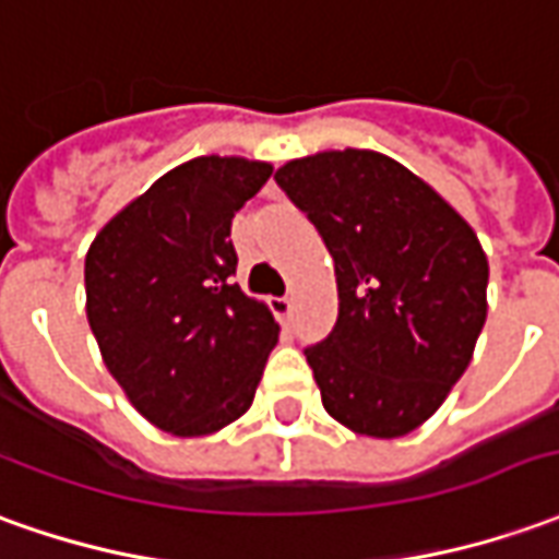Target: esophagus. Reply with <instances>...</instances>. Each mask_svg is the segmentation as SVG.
Segmentation results:
<instances>
[{"mask_svg": "<svg viewBox=\"0 0 559 559\" xmlns=\"http://www.w3.org/2000/svg\"><path fill=\"white\" fill-rule=\"evenodd\" d=\"M271 310L280 319H288L292 317V298H288V295H283V298H271Z\"/></svg>", "mask_w": 559, "mask_h": 559, "instance_id": "34e87169", "label": "esophagus"}]
</instances>
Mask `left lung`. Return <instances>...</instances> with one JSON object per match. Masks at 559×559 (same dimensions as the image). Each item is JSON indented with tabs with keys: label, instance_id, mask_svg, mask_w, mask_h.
Segmentation results:
<instances>
[{
	"label": "left lung",
	"instance_id": "left-lung-1",
	"mask_svg": "<svg viewBox=\"0 0 559 559\" xmlns=\"http://www.w3.org/2000/svg\"><path fill=\"white\" fill-rule=\"evenodd\" d=\"M334 258L337 322L304 349L322 404L371 438L414 432L472 361L487 319V255L475 230L399 160L319 152L276 169Z\"/></svg>",
	"mask_w": 559,
	"mask_h": 559
}]
</instances>
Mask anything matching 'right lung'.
Returning a JSON list of instances; mask_svg holds the SVG:
<instances>
[{"label": "right lung", "mask_w": 559, "mask_h": 559, "mask_svg": "<svg viewBox=\"0 0 559 559\" xmlns=\"http://www.w3.org/2000/svg\"><path fill=\"white\" fill-rule=\"evenodd\" d=\"M271 173L246 157H194L127 203L87 249V322L103 361L164 432H218L255 399L280 325L234 283L230 218Z\"/></svg>", "instance_id": "1"}]
</instances>
